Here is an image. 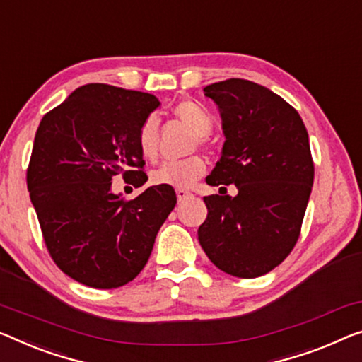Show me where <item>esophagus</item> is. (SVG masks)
<instances>
[{
  "instance_id": "obj_1",
  "label": "esophagus",
  "mask_w": 362,
  "mask_h": 362,
  "mask_svg": "<svg viewBox=\"0 0 362 362\" xmlns=\"http://www.w3.org/2000/svg\"><path fill=\"white\" fill-rule=\"evenodd\" d=\"M190 197H193L190 192H187V190H177V199H179V203H182V202H185L187 198H190Z\"/></svg>"
}]
</instances>
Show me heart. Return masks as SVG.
<instances>
[{"mask_svg": "<svg viewBox=\"0 0 362 362\" xmlns=\"http://www.w3.org/2000/svg\"><path fill=\"white\" fill-rule=\"evenodd\" d=\"M174 115L180 122L197 134V143L203 146L206 136L213 129V117L209 112L193 100H182L175 105ZM158 138H159V123L154 117H148L138 129L136 144L139 154L146 160H154L158 158ZM206 172V163L199 156H190V158L180 160H169L164 163L151 174V182L154 185L174 187L177 190L192 188L202 179Z\"/></svg>", "mask_w": 362, "mask_h": 362, "instance_id": "obj_1", "label": "heart"}]
</instances>
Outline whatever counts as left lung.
Returning <instances> with one entry per match:
<instances>
[{
  "label": "left lung",
  "mask_w": 362,
  "mask_h": 362,
  "mask_svg": "<svg viewBox=\"0 0 362 362\" xmlns=\"http://www.w3.org/2000/svg\"><path fill=\"white\" fill-rule=\"evenodd\" d=\"M221 112L223 154L206 183L237 195L204 197L208 216L198 240L209 260L237 278L278 267L299 239L314 183L309 134L283 97L247 79L204 88Z\"/></svg>",
  "instance_id": "left-lung-1"
}]
</instances>
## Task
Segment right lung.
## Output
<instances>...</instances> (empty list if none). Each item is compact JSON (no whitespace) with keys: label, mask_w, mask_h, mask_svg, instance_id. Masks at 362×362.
Returning <instances> with one entry per match:
<instances>
[{"label":"right lung","mask_w":362,"mask_h":362,"mask_svg":"<svg viewBox=\"0 0 362 362\" xmlns=\"http://www.w3.org/2000/svg\"><path fill=\"white\" fill-rule=\"evenodd\" d=\"M159 105L153 94L86 84L37 128L27 188L43 240L57 267L89 288H120L136 278L177 203L165 185L134 199L110 190L120 174L134 187L146 183L136 136Z\"/></svg>","instance_id":"1"}]
</instances>
